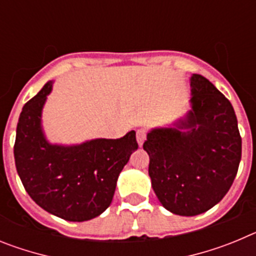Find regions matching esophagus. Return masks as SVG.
Segmentation results:
<instances>
[{"label": "esophagus", "mask_w": 256, "mask_h": 256, "mask_svg": "<svg viewBox=\"0 0 256 256\" xmlns=\"http://www.w3.org/2000/svg\"><path fill=\"white\" fill-rule=\"evenodd\" d=\"M136 137H137V142H138L140 146H142L144 142V140H146V130H137V134H136Z\"/></svg>", "instance_id": "34e87169"}]
</instances>
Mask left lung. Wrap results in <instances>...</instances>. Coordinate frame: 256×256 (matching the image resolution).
<instances>
[{"mask_svg":"<svg viewBox=\"0 0 256 256\" xmlns=\"http://www.w3.org/2000/svg\"><path fill=\"white\" fill-rule=\"evenodd\" d=\"M190 83L191 110L173 126L151 130L144 144L154 192L165 209L183 216L208 212L224 198L242 148L228 98L200 74Z\"/></svg>","mask_w":256,"mask_h":256,"instance_id":"left-lung-1","label":"left lung"}]
</instances>
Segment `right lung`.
Returning a JSON list of instances; mask_svg holds the SVG:
<instances>
[{"instance_id":"right-lung-1","label":"right lung","mask_w":256,"mask_h":256,"mask_svg":"<svg viewBox=\"0 0 256 256\" xmlns=\"http://www.w3.org/2000/svg\"><path fill=\"white\" fill-rule=\"evenodd\" d=\"M51 91L52 80L20 112L14 146L18 174L28 195L50 214L69 222L90 220L112 204L118 177L138 148L136 132L70 146L50 144L42 108Z\"/></svg>"}]
</instances>
